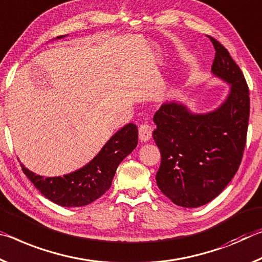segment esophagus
Returning <instances> with one entry per match:
<instances>
[{
    "label": "esophagus",
    "mask_w": 262,
    "mask_h": 262,
    "mask_svg": "<svg viewBox=\"0 0 262 262\" xmlns=\"http://www.w3.org/2000/svg\"><path fill=\"white\" fill-rule=\"evenodd\" d=\"M138 130H139V139L141 141H148L149 139H151L153 128L151 125H149V124L143 123L141 125H139Z\"/></svg>",
    "instance_id": "esophagus-1"
}]
</instances>
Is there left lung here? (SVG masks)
<instances>
[{
	"label": "left lung",
	"mask_w": 262,
	"mask_h": 262,
	"mask_svg": "<svg viewBox=\"0 0 262 262\" xmlns=\"http://www.w3.org/2000/svg\"><path fill=\"white\" fill-rule=\"evenodd\" d=\"M216 54L211 71L231 84L226 101L210 114L194 115L178 103L154 114L153 139L160 149L157 184L171 202L197 208L217 197L237 173L246 145L250 92L229 51L210 37Z\"/></svg>",
	"instance_id": "1"
}]
</instances>
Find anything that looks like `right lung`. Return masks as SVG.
<instances>
[{"mask_svg":"<svg viewBox=\"0 0 262 262\" xmlns=\"http://www.w3.org/2000/svg\"><path fill=\"white\" fill-rule=\"evenodd\" d=\"M60 36L58 38H61ZM138 144V128L127 124L111 137L100 153L79 170L63 177L42 178L20 164L24 174L46 199L61 207H83L109 189L116 169Z\"/></svg>","mask_w":262,"mask_h":262,"instance_id":"add662e5","label":"right lung"}]
</instances>
